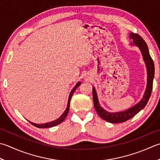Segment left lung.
<instances>
[{
	"label": "left lung",
	"mask_w": 160,
	"mask_h": 160,
	"mask_svg": "<svg viewBox=\"0 0 160 160\" xmlns=\"http://www.w3.org/2000/svg\"><path fill=\"white\" fill-rule=\"evenodd\" d=\"M130 38L132 39L133 41V42L131 43V44L138 46L141 52H142L143 60L145 62L147 68V75H148V76H147L148 77V78H147V86L142 99L137 104L127 109V110L118 112H108L105 110L100 105L96 89L94 87H93V100L96 111L100 116V117L102 118L103 120L112 123H123V122L130 119L137 113H139L146 105L150 98V96H151L152 89L153 78H154L155 75V65L151 55H150L148 46H147L145 41L138 34L132 32L130 33Z\"/></svg>",
	"instance_id": "1"
}]
</instances>
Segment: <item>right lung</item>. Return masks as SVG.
Returning a JSON list of instances; mask_svg holds the SVG:
<instances>
[{
  "instance_id": "obj_1",
  "label": "right lung",
  "mask_w": 160,
  "mask_h": 160,
  "mask_svg": "<svg viewBox=\"0 0 160 160\" xmlns=\"http://www.w3.org/2000/svg\"><path fill=\"white\" fill-rule=\"evenodd\" d=\"M80 82H78L76 84V85L73 87V89L71 90V92L70 93V95L69 97H68V104H67V108L66 109V110L64 111V112L63 114H62L61 117H59V118H58L57 120H55L51 122H49V123H43V124H37V123H32V122L29 121L30 123L33 125L34 126H35L37 128H51V127H53V126H57V125L61 123L62 122H63L64 120L65 119V118L67 117V114L68 113V111H69V108H70V101H71V97L73 96V93H74L75 91H76V88L80 86Z\"/></svg>"
}]
</instances>
